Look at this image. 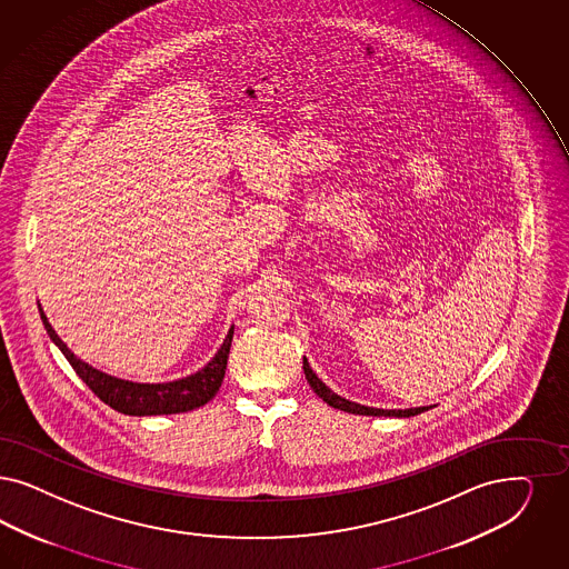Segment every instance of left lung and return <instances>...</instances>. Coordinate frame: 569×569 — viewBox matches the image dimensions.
<instances>
[{
    "label": "left lung",
    "instance_id": "8db88e82",
    "mask_svg": "<svg viewBox=\"0 0 569 569\" xmlns=\"http://www.w3.org/2000/svg\"><path fill=\"white\" fill-rule=\"evenodd\" d=\"M302 370H305L307 382L311 385V389H313V391L317 392V395H319L328 406H332L336 410H342V412L359 413V416H395V418H410V416H418V413L427 412V410L435 408V406L408 408V410H380V408H368V406H361V403L349 401V399H345V397L336 395L330 387H326V382H321V380L317 378V373L311 370V366H309L307 357L302 359Z\"/></svg>",
    "mask_w": 569,
    "mask_h": 569
}]
</instances>
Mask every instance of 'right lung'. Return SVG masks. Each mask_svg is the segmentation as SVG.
I'll list each match as a JSON object with an SVG mask.
<instances>
[{
    "instance_id": "1",
    "label": "right lung",
    "mask_w": 569,
    "mask_h": 569,
    "mask_svg": "<svg viewBox=\"0 0 569 569\" xmlns=\"http://www.w3.org/2000/svg\"><path fill=\"white\" fill-rule=\"evenodd\" d=\"M38 307H40L41 321L50 340L59 347L62 355L67 357V361L71 363V368L90 387V391L94 392L100 401L111 406L116 412L128 413V416L191 412L196 408L206 406L222 385L227 359L231 351V340H233V326L227 333L224 342L220 345L218 353L212 357V361L206 363L199 372L178 378L172 382L149 385V382H132V380L116 378L81 361L78 355L71 353V349L60 340L59 333L54 332L48 317L43 315L40 302Z\"/></svg>"
}]
</instances>
